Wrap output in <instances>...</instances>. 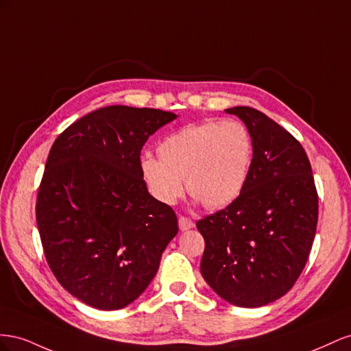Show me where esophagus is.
Instances as JSON below:
<instances>
[{"label": "esophagus", "mask_w": 351, "mask_h": 351, "mask_svg": "<svg viewBox=\"0 0 351 351\" xmlns=\"http://www.w3.org/2000/svg\"><path fill=\"white\" fill-rule=\"evenodd\" d=\"M194 226H195V223L193 222L191 219H188L185 216L179 217V229H181V231H186V229H191Z\"/></svg>", "instance_id": "34e87169"}]
</instances>
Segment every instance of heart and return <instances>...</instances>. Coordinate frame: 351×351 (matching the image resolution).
<instances>
[{"label": "heart", "instance_id": "1", "mask_svg": "<svg viewBox=\"0 0 351 351\" xmlns=\"http://www.w3.org/2000/svg\"><path fill=\"white\" fill-rule=\"evenodd\" d=\"M158 158L144 156L139 172L149 194L175 204L184 193L207 208L226 207L247 184L253 160V139L238 120H204L167 135L157 147Z\"/></svg>", "mask_w": 351, "mask_h": 351}]
</instances>
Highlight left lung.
<instances>
[{
	"mask_svg": "<svg viewBox=\"0 0 351 351\" xmlns=\"http://www.w3.org/2000/svg\"><path fill=\"white\" fill-rule=\"evenodd\" d=\"M253 139L252 169L234 203L197 222L199 270L213 291L239 307H260L293 288L312 250L317 191L304 148L256 108L225 110Z\"/></svg>",
	"mask_w": 351,
	"mask_h": 351,
	"instance_id": "1",
	"label": "left lung"
}]
</instances>
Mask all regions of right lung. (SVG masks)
<instances>
[{
	"label": "right lung",
	"mask_w": 351,
	"mask_h": 351,
	"mask_svg": "<svg viewBox=\"0 0 351 351\" xmlns=\"http://www.w3.org/2000/svg\"><path fill=\"white\" fill-rule=\"evenodd\" d=\"M176 114L108 106L58 135L36 198L44 254L57 281L82 303L122 308L156 276L178 234L173 208L148 193L139 156Z\"/></svg>",
	"instance_id": "right-lung-1"
}]
</instances>
